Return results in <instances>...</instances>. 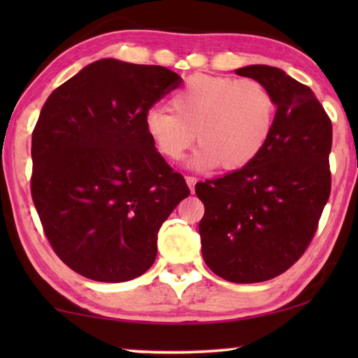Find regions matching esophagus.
<instances>
[{"mask_svg": "<svg viewBox=\"0 0 358 358\" xmlns=\"http://www.w3.org/2000/svg\"><path fill=\"white\" fill-rule=\"evenodd\" d=\"M186 183H187V186H189V189L192 192L194 191V186H196V183H197V178L196 177H191V175H187Z\"/></svg>", "mask_w": 358, "mask_h": 358, "instance_id": "obj_1", "label": "esophagus"}]
</instances>
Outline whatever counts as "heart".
<instances>
[{"mask_svg":"<svg viewBox=\"0 0 358 358\" xmlns=\"http://www.w3.org/2000/svg\"><path fill=\"white\" fill-rule=\"evenodd\" d=\"M174 112L151 108L145 131L167 159L180 161L196 141L192 169L245 167L268 142L275 126L276 101L264 83L252 78L192 76L172 96Z\"/></svg>","mask_w":358,"mask_h":358,"instance_id":"obj_1","label":"heart"}]
</instances>
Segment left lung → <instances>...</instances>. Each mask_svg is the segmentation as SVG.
Masks as SVG:
<instances>
[{
	"label": "left lung",
	"mask_w": 358,
	"mask_h": 358,
	"mask_svg": "<svg viewBox=\"0 0 358 358\" xmlns=\"http://www.w3.org/2000/svg\"><path fill=\"white\" fill-rule=\"evenodd\" d=\"M264 83L276 118L264 150L245 167L196 185L205 215L202 256L230 282H260L306 251L330 196L331 121L310 87L265 64L235 71Z\"/></svg>",
	"instance_id": "left-lung-1"
}]
</instances>
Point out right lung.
I'll return each instance as SVG.
<instances>
[{"mask_svg":"<svg viewBox=\"0 0 358 358\" xmlns=\"http://www.w3.org/2000/svg\"><path fill=\"white\" fill-rule=\"evenodd\" d=\"M180 83L162 66L104 58L42 107L31 137V197L53 251L78 275L123 282L153 265L157 232L189 187L143 120Z\"/></svg>","mask_w":358,"mask_h":358,"instance_id":"add662e5","label":"right lung"}]
</instances>
